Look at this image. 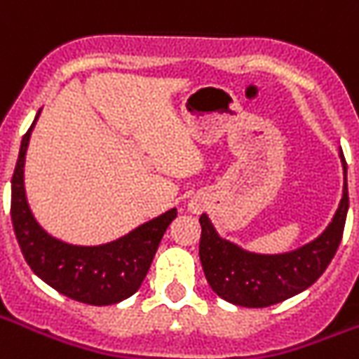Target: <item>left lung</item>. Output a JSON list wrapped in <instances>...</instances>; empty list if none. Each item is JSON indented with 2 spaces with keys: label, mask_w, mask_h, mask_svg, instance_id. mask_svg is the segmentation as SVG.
<instances>
[{
  "label": "left lung",
  "mask_w": 359,
  "mask_h": 359,
  "mask_svg": "<svg viewBox=\"0 0 359 359\" xmlns=\"http://www.w3.org/2000/svg\"><path fill=\"white\" fill-rule=\"evenodd\" d=\"M344 192L337 215L317 241L283 256L248 254L231 242L223 241L211 226L208 215L200 217V262L213 292L234 306L267 308L285 302L316 283L339 250L348 213L346 159Z\"/></svg>",
  "instance_id": "8db88e82"
}]
</instances>
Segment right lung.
<instances>
[{
    "instance_id": "1",
    "label": "right lung",
    "mask_w": 359,
    "mask_h": 359,
    "mask_svg": "<svg viewBox=\"0 0 359 359\" xmlns=\"http://www.w3.org/2000/svg\"><path fill=\"white\" fill-rule=\"evenodd\" d=\"M32 126L22 136L11 179L13 229L27 264L51 288L82 304L111 306L133 296L148 273L167 226L177 217V210L103 246L84 248L53 238L36 223L25 196L22 167Z\"/></svg>"
}]
</instances>
